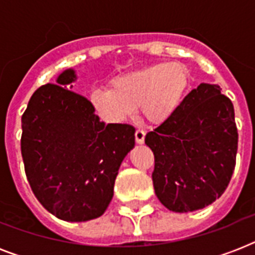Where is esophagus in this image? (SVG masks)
I'll return each mask as SVG.
<instances>
[{"label":"esophagus","instance_id":"1","mask_svg":"<svg viewBox=\"0 0 255 255\" xmlns=\"http://www.w3.org/2000/svg\"><path fill=\"white\" fill-rule=\"evenodd\" d=\"M144 137H145V132L143 129H136L135 131V140L137 144L144 143Z\"/></svg>","mask_w":255,"mask_h":255}]
</instances>
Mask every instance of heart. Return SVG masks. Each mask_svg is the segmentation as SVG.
Segmentation results:
<instances>
[{
  "label": "heart",
  "instance_id": "heart-1",
  "mask_svg": "<svg viewBox=\"0 0 255 255\" xmlns=\"http://www.w3.org/2000/svg\"><path fill=\"white\" fill-rule=\"evenodd\" d=\"M189 70L180 62L155 63L114 79L108 90H95L90 100L96 114L110 123H122L137 108L153 124L164 123L184 99Z\"/></svg>",
  "mask_w": 255,
  "mask_h": 255
}]
</instances>
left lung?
Masks as SVG:
<instances>
[{
    "instance_id": "left-lung-1",
    "label": "left lung",
    "mask_w": 255,
    "mask_h": 255,
    "mask_svg": "<svg viewBox=\"0 0 255 255\" xmlns=\"http://www.w3.org/2000/svg\"><path fill=\"white\" fill-rule=\"evenodd\" d=\"M145 144L155 156L152 181L160 202L178 213L202 209L221 197L236 168L233 103L220 86L201 83L148 132Z\"/></svg>"
}]
</instances>
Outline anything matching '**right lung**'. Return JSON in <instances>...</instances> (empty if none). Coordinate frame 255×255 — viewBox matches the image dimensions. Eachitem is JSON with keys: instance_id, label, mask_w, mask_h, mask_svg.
Wrapping results in <instances>:
<instances>
[{"instance_id": "1", "label": "right lung", "mask_w": 255, "mask_h": 255, "mask_svg": "<svg viewBox=\"0 0 255 255\" xmlns=\"http://www.w3.org/2000/svg\"><path fill=\"white\" fill-rule=\"evenodd\" d=\"M73 70L38 88L22 115L21 152L35 197L55 217H100L120 164L135 145L129 124L100 122L91 102L71 91Z\"/></svg>"}]
</instances>
